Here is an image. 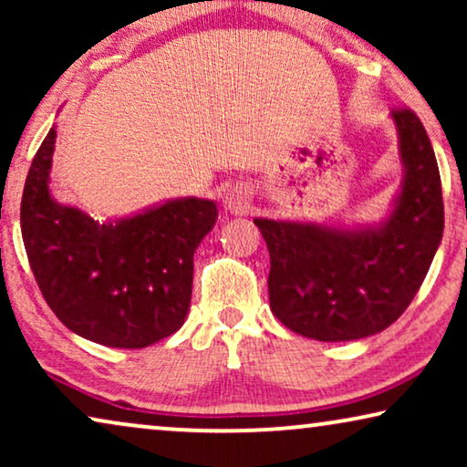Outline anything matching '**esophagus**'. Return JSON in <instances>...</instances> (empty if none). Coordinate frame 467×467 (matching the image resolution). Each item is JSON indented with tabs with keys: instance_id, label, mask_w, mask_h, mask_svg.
I'll return each mask as SVG.
<instances>
[{
	"instance_id": "1",
	"label": "esophagus",
	"mask_w": 467,
	"mask_h": 467,
	"mask_svg": "<svg viewBox=\"0 0 467 467\" xmlns=\"http://www.w3.org/2000/svg\"><path fill=\"white\" fill-rule=\"evenodd\" d=\"M223 206H225L227 213L232 214H246L248 208H251V202H248L244 189L232 187L225 191V195H223Z\"/></svg>"
}]
</instances>
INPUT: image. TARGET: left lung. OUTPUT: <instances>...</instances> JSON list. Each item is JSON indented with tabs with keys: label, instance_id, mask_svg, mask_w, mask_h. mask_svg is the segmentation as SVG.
I'll return each instance as SVG.
<instances>
[{
	"label": "left lung",
	"instance_id": "left-lung-1",
	"mask_svg": "<svg viewBox=\"0 0 467 467\" xmlns=\"http://www.w3.org/2000/svg\"><path fill=\"white\" fill-rule=\"evenodd\" d=\"M401 184L380 223L254 219L270 251V308L304 337L348 342L398 321L423 285L444 232L442 184L417 114L395 110Z\"/></svg>",
	"mask_w": 467,
	"mask_h": 467
}]
</instances>
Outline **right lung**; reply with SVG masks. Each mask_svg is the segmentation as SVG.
<instances>
[{"label":"right lung","mask_w":467,"mask_h":467,"mask_svg":"<svg viewBox=\"0 0 467 467\" xmlns=\"http://www.w3.org/2000/svg\"><path fill=\"white\" fill-rule=\"evenodd\" d=\"M57 125L31 161L21 234L31 272L57 318L112 348H146L182 327L193 254L214 227L216 203L182 197L99 223L50 193Z\"/></svg>","instance_id":"add662e5"}]
</instances>
